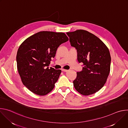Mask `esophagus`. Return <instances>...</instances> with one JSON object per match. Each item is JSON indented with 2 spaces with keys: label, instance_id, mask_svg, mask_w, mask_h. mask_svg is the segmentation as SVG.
Here are the masks:
<instances>
[{
  "label": "esophagus",
  "instance_id": "obj_1",
  "mask_svg": "<svg viewBox=\"0 0 128 128\" xmlns=\"http://www.w3.org/2000/svg\"><path fill=\"white\" fill-rule=\"evenodd\" d=\"M62 71L63 72H67L68 70H66V69H62Z\"/></svg>",
  "mask_w": 128,
  "mask_h": 128
}]
</instances>
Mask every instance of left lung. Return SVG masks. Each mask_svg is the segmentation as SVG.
I'll use <instances>...</instances> for the list:
<instances>
[{"instance_id":"8db88e82","label":"left lung","mask_w":128,"mask_h":128,"mask_svg":"<svg viewBox=\"0 0 128 128\" xmlns=\"http://www.w3.org/2000/svg\"><path fill=\"white\" fill-rule=\"evenodd\" d=\"M72 46L77 51L78 61L82 69L77 72L74 86L83 95L100 90L105 84L110 69L111 57L106 45L96 36L86 30L67 32Z\"/></svg>"}]
</instances>
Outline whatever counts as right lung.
Here are the masks:
<instances>
[{"mask_svg":"<svg viewBox=\"0 0 128 128\" xmlns=\"http://www.w3.org/2000/svg\"><path fill=\"white\" fill-rule=\"evenodd\" d=\"M68 40L64 33L40 31L20 45L16 60L23 84L33 93L46 95L54 88L61 73L48 66L60 44Z\"/></svg>","mask_w":128,"mask_h":128,"instance_id":"add662e5","label":"right lung"}]
</instances>
